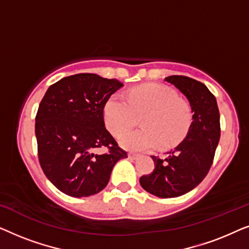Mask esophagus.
Listing matches in <instances>:
<instances>
[{"instance_id":"34e87169","label":"esophagus","mask_w":249,"mask_h":249,"mask_svg":"<svg viewBox=\"0 0 249 249\" xmlns=\"http://www.w3.org/2000/svg\"><path fill=\"white\" fill-rule=\"evenodd\" d=\"M129 159H130V160H136V159H137L138 158V154H135V153H129Z\"/></svg>"}]
</instances>
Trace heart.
I'll return each mask as SVG.
<instances>
[{"label": "heart", "instance_id": "obj_1", "mask_svg": "<svg viewBox=\"0 0 249 249\" xmlns=\"http://www.w3.org/2000/svg\"><path fill=\"white\" fill-rule=\"evenodd\" d=\"M143 117L145 128L122 136L121 145L131 151H146L161 145L175 147L188 135L193 110L175 90L149 84L135 88L128 98L114 94L104 107L105 124L114 136H121Z\"/></svg>", "mask_w": 249, "mask_h": 249}]
</instances>
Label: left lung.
<instances>
[{
    "label": "left lung",
    "instance_id": "obj_1",
    "mask_svg": "<svg viewBox=\"0 0 249 249\" xmlns=\"http://www.w3.org/2000/svg\"><path fill=\"white\" fill-rule=\"evenodd\" d=\"M165 81L189 101L193 124L186 138L161 159L153 155L155 169L139 182L149 194L172 198L190 192L209 173L220 141V113L215 96L205 85L186 76H170Z\"/></svg>",
    "mask_w": 249,
    "mask_h": 249
}]
</instances>
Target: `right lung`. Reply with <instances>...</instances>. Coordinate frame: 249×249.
I'll use <instances>...</instances> for the list:
<instances>
[{
  "label": "right lung",
  "instance_id": "add662e5",
  "mask_svg": "<svg viewBox=\"0 0 249 249\" xmlns=\"http://www.w3.org/2000/svg\"><path fill=\"white\" fill-rule=\"evenodd\" d=\"M124 86L117 79L77 73L51 85L36 114L40 168L60 192L87 197L107 187L112 169L127 158L104 124V107ZM107 148L104 155L93 152Z\"/></svg>",
  "mask_w": 249,
  "mask_h": 249
}]
</instances>
